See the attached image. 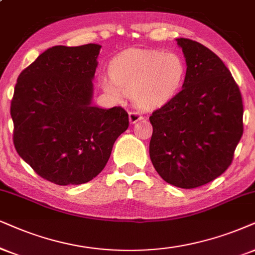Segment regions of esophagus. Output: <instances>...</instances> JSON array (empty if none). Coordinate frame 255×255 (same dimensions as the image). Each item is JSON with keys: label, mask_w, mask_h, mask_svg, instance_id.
I'll return each instance as SVG.
<instances>
[{"label": "esophagus", "mask_w": 255, "mask_h": 255, "mask_svg": "<svg viewBox=\"0 0 255 255\" xmlns=\"http://www.w3.org/2000/svg\"><path fill=\"white\" fill-rule=\"evenodd\" d=\"M141 119H142V115H141L138 112H129V121H130V124H135V122H137L138 120H141Z\"/></svg>", "instance_id": "1"}]
</instances>
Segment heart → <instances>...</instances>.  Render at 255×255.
Listing matches in <instances>:
<instances>
[{
  "label": "heart",
  "mask_w": 255,
  "mask_h": 255,
  "mask_svg": "<svg viewBox=\"0 0 255 255\" xmlns=\"http://www.w3.org/2000/svg\"><path fill=\"white\" fill-rule=\"evenodd\" d=\"M186 72V62L179 53L134 48L113 60L112 76L102 77L101 86L114 99L129 95L137 107L151 109L178 94Z\"/></svg>",
  "instance_id": "obj_1"
}]
</instances>
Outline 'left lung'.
Wrapping results in <instances>:
<instances>
[{"mask_svg": "<svg viewBox=\"0 0 255 255\" xmlns=\"http://www.w3.org/2000/svg\"><path fill=\"white\" fill-rule=\"evenodd\" d=\"M187 72L182 89L150 115L149 156L159 175L180 188L213 181L231 166L243 136L239 87L220 57L189 38H176Z\"/></svg>", "mask_w": 255, "mask_h": 255, "instance_id": "left-lung-1", "label": "left lung"}]
</instances>
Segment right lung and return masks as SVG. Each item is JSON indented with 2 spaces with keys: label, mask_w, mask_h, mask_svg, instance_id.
I'll return each mask as SVG.
<instances>
[{
  "label": "right lung",
  "mask_w": 255,
  "mask_h": 255,
  "mask_svg": "<svg viewBox=\"0 0 255 255\" xmlns=\"http://www.w3.org/2000/svg\"><path fill=\"white\" fill-rule=\"evenodd\" d=\"M100 44L55 46L18 76L11 100L16 151L41 178L81 185L101 173L129 126L124 108L92 106Z\"/></svg>",
  "instance_id": "add662e5"
}]
</instances>
